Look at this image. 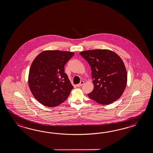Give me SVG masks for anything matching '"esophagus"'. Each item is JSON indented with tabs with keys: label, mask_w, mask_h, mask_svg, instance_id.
<instances>
[{
	"label": "esophagus",
	"mask_w": 153,
	"mask_h": 153,
	"mask_svg": "<svg viewBox=\"0 0 153 153\" xmlns=\"http://www.w3.org/2000/svg\"><path fill=\"white\" fill-rule=\"evenodd\" d=\"M83 83H84V82H83V81H81V82H80V83L77 85V87H81V86H82V85H83Z\"/></svg>",
	"instance_id": "esophagus-1"
}]
</instances>
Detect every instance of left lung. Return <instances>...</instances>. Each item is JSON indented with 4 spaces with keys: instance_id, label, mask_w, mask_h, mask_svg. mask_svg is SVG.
Instances as JSON below:
<instances>
[{
    "instance_id": "8db88e82",
    "label": "left lung",
    "mask_w": 153,
    "mask_h": 153,
    "mask_svg": "<svg viewBox=\"0 0 153 153\" xmlns=\"http://www.w3.org/2000/svg\"><path fill=\"white\" fill-rule=\"evenodd\" d=\"M79 54L88 62L92 71L94 89L88 94V97L102 105L118 99L127 81L125 65L120 56L107 49L86 51Z\"/></svg>"
}]
</instances>
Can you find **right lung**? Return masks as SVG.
<instances>
[{
  "mask_svg": "<svg viewBox=\"0 0 153 153\" xmlns=\"http://www.w3.org/2000/svg\"><path fill=\"white\" fill-rule=\"evenodd\" d=\"M74 52L45 51L31 64L28 85L33 97L46 107L59 105L68 97L74 86L65 73V65Z\"/></svg>",
  "mask_w": 153,
  "mask_h": 153,
  "instance_id": "obj_1",
  "label": "right lung"
}]
</instances>
